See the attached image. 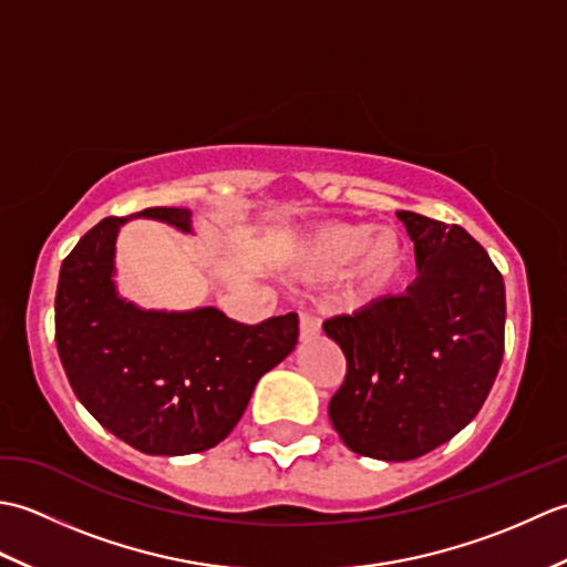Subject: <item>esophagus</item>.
<instances>
[{"mask_svg": "<svg viewBox=\"0 0 567 567\" xmlns=\"http://www.w3.org/2000/svg\"><path fill=\"white\" fill-rule=\"evenodd\" d=\"M299 333H302V341L317 339V336L321 333V321L305 311V315H299Z\"/></svg>", "mask_w": 567, "mask_h": 567, "instance_id": "1", "label": "esophagus"}]
</instances>
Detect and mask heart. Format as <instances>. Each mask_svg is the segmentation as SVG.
I'll return each instance as SVG.
<instances>
[{
	"mask_svg": "<svg viewBox=\"0 0 567 567\" xmlns=\"http://www.w3.org/2000/svg\"><path fill=\"white\" fill-rule=\"evenodd\" d=\"M348 269V302L370 305L388 295L406 265V240L400 228L370 221H336L302 238L292 258L299 280L321 282Z\"/></svg>",
	"mask_w": 567,
	"mask_h": 567,
	"instance_id": "heart-1",
	"label": "heart"
}]
</instances>
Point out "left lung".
<instances>
[{"mask_svg": "<svg viewBox=\"0 0 567 567\" xmlns=\"http://www.w3.org/2000/svg\"><path fill=\"white\" fill-rule=\"evenodd\" d=\"M414 240L416 280L353 317L323 323L348 372L329 416L358 455L402 463L475 419L504 355V280L465 228L396 212Z\"/></svg>", "mask_w": 567, "mask_h": 567, "instance_id": "obj_1", "label": "left lung"}]
</instances>
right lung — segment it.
Masks as SVG:
<instances>
[{
    "label": "right lung",
    "instance_id": "right-lung-1",
    "mask_svg": "<svg viewBox=\"0 0 567 567\" xmlns=\"http://www.w3.org/2000/svg\"><path fill=\"white\" fill-rule=\"evenodd\" d=\"M131 219L195 234L192 214L177 207L110 216L90 228L60 265V363L82 406L136 451H209L244 416L258 380L295 351L297 315L246 327L216 307L167 311L128 302L116 285V238Z\"/></svg>",
    "mask_w": 567,
    "mask_h": 567
}]
</instances>
